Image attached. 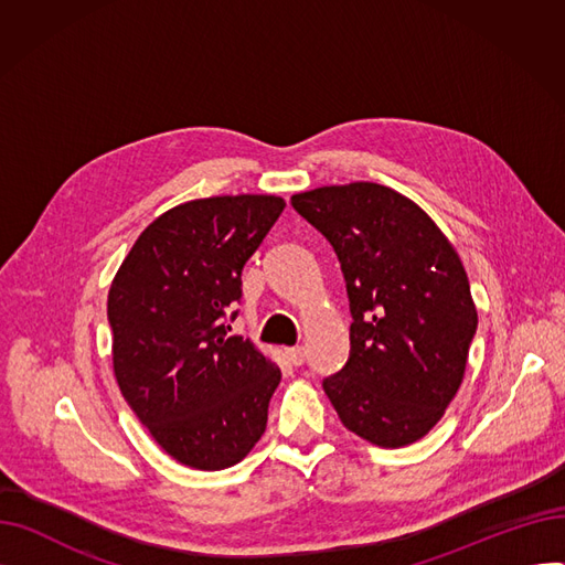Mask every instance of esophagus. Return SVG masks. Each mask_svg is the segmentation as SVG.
Instances as JSON below:
<instances>
[{"label": "esophagus", "instance_id": "1", "mask_svg": "<svg viewBox=\"0 0 565 565\" xmlns=\"http://www.w3.org/2000/svg\"><path fill=\"white\" fill-rule=\"evenodd\" d=\"M286 358L292 366H302L305 364V348L295 345V348H286Z\"/></svg>", "mask_w": 565, "mask_h": 565}]
</instances>
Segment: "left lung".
Listing matches in <instances>:
<instances>
[{"instance_id": "obj_1", "label": "left lung", "mask_w": 565, "mask_h": 565, "mask_svg": "<svg viewBox=\"0 0 565 565\" xmlns=\"http://www.w3.org/2000/svg\"><path fill=\"white\" fill-rule=\"evenodd\" d=\"M290 203L334 247L350 300V358L322 390L348 430L384 449L407 447L454 401L477 334L460 256L392 188L330 185Z\"/></svg>"}]
</instances>
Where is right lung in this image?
I'll list each match as a JSON object with an SVG mask.
<instances>
[{"mask_svg": "<svg viewBox=\"0 0 565 565\" xmlns=\"http://www.w3.org/2000/svg\"><path fill=\"white\" fill-rule=\"evenodd\" d=\"M284 207L273 194L175 205L143 228L111 281L118 387L160 447L192 469L241 462L265 433L281 371L231 337L228 322L243 267Z\"/></svg>", "mask_w": 565, "mask_h": 565, "instance_id": "right-lung-1", "label": "right lung"}]
</instances>
